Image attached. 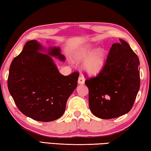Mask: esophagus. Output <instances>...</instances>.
Here are the masks:
<instances>
[{"label": "esophagus", "mask_w": 151, "mask_h": 151, "mask_svg": "<svg viewBox=\"0 0 151 151\" xmlns=\"http://www.w3.org/2000/svg\"><path fill=\"white\" fill-rule=\"evenodd\" d=\"M78 83H80V84L84 83V78H83V76H80V77L78 78Z\"/></svg>", "instance_id": "obj_1"}]
</instances>
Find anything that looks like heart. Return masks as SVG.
<instances>
[{
  "label": "heart",
  "instance_id": "heart-1",
  "mask_svg": "<svg viewBox=\"0 0 151 151\" xmlns=\"http://www.w3.org/2000/svg\"><path fill=\"white\" fill-rule=\"evenodd\" d=\"M94 48L89 46L83 48L80 52H78L77 57L78 59H86L94 52ZM106 55L105 50L102 48L97 50L93 55L90 57V59L86 63L84 68L87 72L92 75H95L99 73L103 68L105 63Z\"/></svg>",
  "mask_w": 151,
  "mask_h": 151
}]
</instances>
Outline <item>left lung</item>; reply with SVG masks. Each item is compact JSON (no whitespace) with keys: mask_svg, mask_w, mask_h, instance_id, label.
Segmentation results:
<instances>
[{"mask_svg":"<svg viewBox=\"0 0 151 151\" xmlns=\"http://www.w3.org/2000/svg\"><path fill=\"white\" fill-rule=\"evenodd\" d=\"M111 46L105 65L96 77L87 78L89 106L97 117L109 119L132 109L140 89V61L128 43Z\"/></svg>","mask_w":151,"mask_h":151,"instance_id":"8db88e82","label":"left lung"}]
</instances>
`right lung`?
Here are the masks:
<instances>
[{
    "instance_id": "1",
    "label": "right lung",
    "mask_w": 151,
    "mask_h": 151,
    "mask_svg": "<svg viewBox=\"0 0 151 151\" xmlns=\"http://www.w3.org/2000/svg\"><path fill=\"white\" fill-rule=\"evenodd\" d=\"M42 49L35 40L26 42L22 52L11 62L7 85L23 114L47 122L63 115L67 101L77 87L79 72L63 76L48 55L65 61L60 48H49L48 55L40 52Z\"/></svg>"
}]
</instances>
